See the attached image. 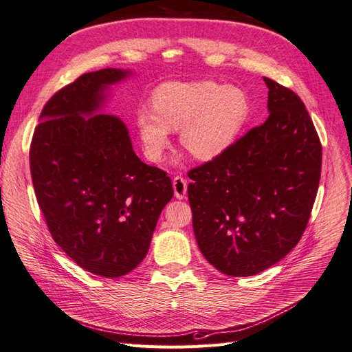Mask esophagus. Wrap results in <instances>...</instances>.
<instances>
[{"label": "esophagus", "mask_w": 352, "mask_h": 352, "mask_svg": "<svg viewBox=\"0 0 352 352\" xmlns=\"http://www.w3.org/2000/svg\"><path fill=\"white\" fill-rule=\"evenodd\" d=\"M173 190H175V197L177 199H184L186 195V190H188V185H186V180L180 176H176L173 179Z\"/></svg>", "instance_id": "34e87169"}]
</instances>
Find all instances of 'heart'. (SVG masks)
I'll use <instances>...</instances> for the list:
<instances>
[{"label": "heart", "mask_w": 352, "mask_h": 352, "mask_svg": "<svg viewBox=\"0 0 352 352\" xmlns=\"http://www.w3.org/2000/svg\"><path fill=\"white\" fill-rule=\"evenodd\" d=\"M153 110L136 113V127L145 155L160 162L170 144V131H177L180 144L201 162L225 153L247 122L250 101L236 87L214 80L167 82L151 95Z\"/></svg>", "instance_id": "1"}]
</instances>
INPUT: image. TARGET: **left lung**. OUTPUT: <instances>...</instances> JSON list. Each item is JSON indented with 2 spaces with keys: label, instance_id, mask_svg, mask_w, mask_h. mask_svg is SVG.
I'll return each instance as SVG.
<instances>
[{
  "label": "left lung",
  "instance_id": "8db88e82",
  "mask_svg": "<svg viewBox=\"0 0 352 352\" xmlns=\"http://www.w3.org/2000/svg\"><path fill=\"white\" fill-rule=\"evenodd\" d=\"M264 82L267 120L188 173L198 247L232 278L261 273L300 242L320 182L322 144L304 102Z\"/></svg>",
  "mask_w": 352,
  "mask_h": 352
}]
</instances>
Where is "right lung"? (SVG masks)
<instances>
[{"label":"right lung","mask_w":352,"mask_h":352,"mask_svg":"<svg viewBox=\"0 0 352 352\" xmlns=\"http://www.w3.org/2000/svg\"><path fill=\"white\" fill-rule=\"evenodd\" d=\"M131 70L85 73L42 109L29 162L35 195L52 239L79 267L120 278L150 248L173 197L162 168L142 163L119 117L98 114L107 91Z\"/></svg>","instance_id":"1"}]
</instances>
